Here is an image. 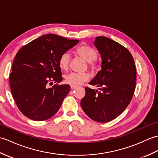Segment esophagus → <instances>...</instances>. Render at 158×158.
<instances>
[{
	"instance_id": "obj_1",
	"label": "esophagus",
	"mask_w": 158,
	"mask_h": 158,
	"mask_svg": "<svg viewBox=\"0 0 158 158\" xmlns=\"http://www.w3.org/2000/svg\"><path fill=\"white\" fill-rule=\"evenodd\" d=\"M75 88H77V86H75V85H70V89H75Z\"/></svg>"
}]
</instances>
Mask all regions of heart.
I'll return each instance as SVG.
<instances>
[{"label": "heart", "mask_w": 158, "mask_h": 158, "mask_svg": "<svg viewBox=\"0 0 158 158\" xmlns=\"http://www.w3.org/2000/svg\"><path fill=\"white\" fill-rule=\"evenodd\" d=\"M76 52L89 63V66L92 69L96 68L97 64L95 60L97 58L98 53L96 50L88 45L83 44L80 45L76 49ZM70 62V54L65 52L60 56L59 58V66L63 70H66L69 68ZM89 79V75L86 73H70L64 76L65 82L71 85H79Z\"/></svg>", "instance_id": "1"}]
</instances>
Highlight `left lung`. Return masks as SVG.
Returning <instances> with one entry per match:
<instances>
[{
    "mask_svg": "<svg viewBox=\"0 0 158 158\" xmlns=\"http://www.w3.org/2000/svg\"><path fill=\"white\" fill-rule=\"evenodd\" d=\"M94 45L102 58V70L89 83L101 88L86 87L81 101L83 111L97 122H109L118 117L129 105L135 92L136 72L130 52L117 42L97 36Z\"/></svg>",
    "mask_w": 158,
    "mask_h": 158,
    "instance_id": "1",
    "label": "left lung"
}]
</instances>
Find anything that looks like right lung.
I'll use <instances>...</instances> for the list:
<instances>
[{
    "label": "right lung",
    "mask_w": 158,
    "mask_h": 158,
    "mask_svg": "<svg viewBox=\"0 0 158 158\" xmlns=\"http://www.w3.org/2000/svg\"><path fill=\"white\" fill-rule=\"evenodd\" d=\"M79 40L53 34L43 35L24 45L17 53L9 75L13 98L23 115L35 121L51 118L70 92L62 81L59 58ZM56 82L52 88L48 85Z\"/></svg>",
    "instance_id": "obj_1"
}]
</instances>
